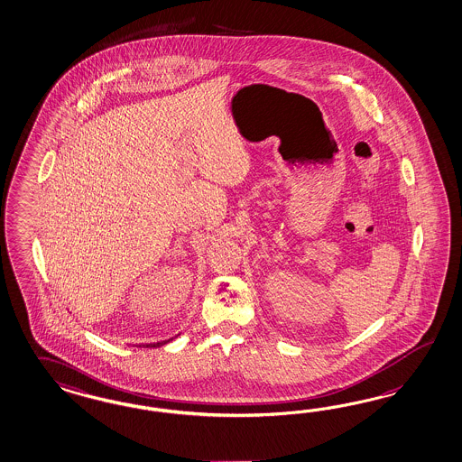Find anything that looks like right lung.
Returning a JSON list of instances; mask_svg holds the SVG:
<instances>
[{
    "instance_id": "right-lung-1",
    "label": "right lung",
    "mask_w": 462,
    "mask_h": 462,
    "mask_svg": "<svg viewBox=\"0 0 462 462\" xmlns=\"http://www.w3.org/2000/svg\"><path fill=\"white\" fill-rule=\"evenodd\" d=\"M169 341H171V339H169ZM169 341H162V343L152 344V346H153V347H155V346H163V344H167Z\"/></svg>"
}]
</instances>
